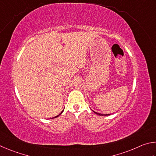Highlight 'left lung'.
<instances>
[{
	"label": "left lung",
	"mask_w": 156,
	"mask_h": 156,
	"mask_svg": "<svg viewBox=\"0 0 156 156\" xmlns=\"http://www.w3.org/2000/svg\"><path fill=\"white\" fill-rule=\"evenodd\" d=\"M96 114H98V115H99V116H108V115H110V114H99V113H97V112H94V111H93Z\"/></svg>",
	"instance_id": "1"
}]
</instances>
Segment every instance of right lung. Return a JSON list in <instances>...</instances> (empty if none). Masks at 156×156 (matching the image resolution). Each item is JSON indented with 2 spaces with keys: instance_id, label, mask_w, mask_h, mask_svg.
<instances>
[{
  "instance_id": "1",
  "label": "right lung",
  "mask_w": 156,
  "mask_h": 156,
  "mask_svg": "<svg viewBox=\"0 0 156 156\" xmlns=\"http://www.w3.org/2000/svg\"><path fill=\"white\" fill-rule=\"evenodd\" d=\"M63 111H64V110H63ZM63 111L62 112H61V113H60V114H59V115H57V116H55V117H53V118H52V119H54V118H56V117H58V116H59L60 115V114H62V113L63 112Z\"/></svg>"
}]
</instances>
